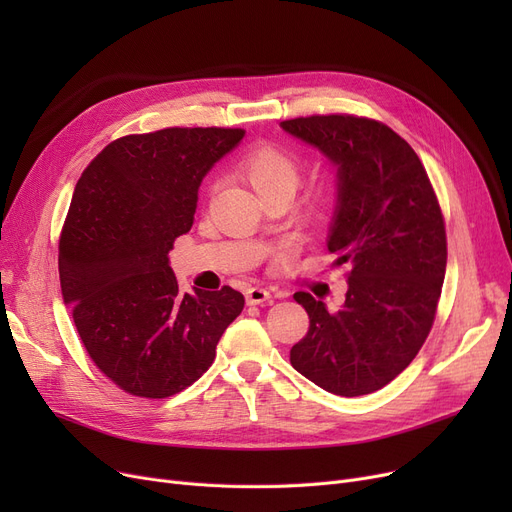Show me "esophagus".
Here are the masks:
<instances>
[{
	"label": "esophagus",
	"instance_id": "34e87169",
	"mask_svg": "<svg viewBox=\"0 0 512 512\" xmlns=\"http://www.w3.org/2000/svg\"><path fill=\"white\" fill-rule=\"evenodd\" d=\"M272 299V292L265 290V288H249L247 290V305H263Z\"/></svg>",
	"mask_w": 512,
	"mask_h": 512
}]
</instances>
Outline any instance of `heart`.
<instances>
[{"label": "heart", "instance_id": "heart-1", "mask_svg": "<svg viewBox=\"0 0 512 512\" xmlns=\"http://www.w3.org/2000/svg\"><path fill=\"white\" fill-rule=\"evenodd\" d=\"M238 172L259 199L267 203L278 197L290 199L297 193L303 180V161L290 149L263 141L242 155Z\"/></svg>", "mask_w": 512, "mask_h": 512}]
</instances>
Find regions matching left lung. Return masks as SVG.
<instances>
[{"mask_svg":"<svg viewBox=\"0 0 512 512\" xmlns=\"http://www.w3.org/2000/svg\"><path fill=\"white\" fill-rule=\"evenodd\" d=\"M282 128L338 166L328 251L351 265L342 309L294 294L309 332L290 363L332 394H371L409 367L434 326L448 255L436 191L413 147L380 120L328 114Z\"/></svg>","mask_w":512,"mask_h":512,"instance_id":"left-lung-1","label":"left lung"}]
</instances>
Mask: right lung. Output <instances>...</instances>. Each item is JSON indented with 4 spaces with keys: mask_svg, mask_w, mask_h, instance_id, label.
Returning <instances> with one entry per match:
<instances>
[{
    "mask_svg": "<svg viewBox=\"0 0 512 512\" xmlns=\"http://www.w3.org/2000/svg\"><path fill=\"white\" fill-rule=\"evenodd\" d=\"M242 137L218 126L126 134L76 182L58 247L62 297L95 367L132 396L195 384L245 307L230 286L182 294L168 265L203 176Z\"/></svg>",
    "mask_w": 512,
    "mask_h": 512,
    "instance_id": "1",
    "label": "right lung"
}]
</instances>
